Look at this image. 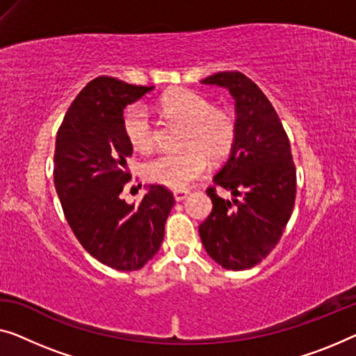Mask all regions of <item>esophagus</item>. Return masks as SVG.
I'll list each match as a JSON object with an SVG mask.
<instances>
[{"label": "esophagus", "mask_w": 356, "mask_h": 356, "mask_svg": "<svg viewBox=\"0 0 356 356\" xmlns=\"http://www.w3.org/2000/svg\"><path fill=\"white\" fill-rule=\"evenodd\" d=\"M188 190H176L174 192V198H176V201H184L188 196Z\"/></svg>", "instance_id": "34e87169"}]
</instances>
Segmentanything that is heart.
<instances>
[{"instance_id":"heart-1","label":"heart","mask_w":356,"mask_h":356,"mask_svg":"<svg viewBox=\"0 0 356 356\" xmlns=\"http://www.w3.org/2000/svg\"><path fill=\"white\" fill-rule=\"evenodd\" d=\"M160 110L168 120L187 126L185 150L163 153L147 163L145 174L152 182L172 190L187 188L203 176L208 158L220 161L235 144L236 123L225 110H217L204 95L179 89L160 100ZM124 132L131 145L139 152H150L156 144V127L144 105H134L124 115Z\"/></svg>"}]
</instances>
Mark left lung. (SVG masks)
I'll use <instances>...</instances> for the list:
<instances>
[{
  "label": "left lung",
  "mask_w": 356,
  "mask_h": 356,
  "mask_svg": "<svg viewBox=\"0 0 356 356\" xmlns=\"http://www.w3.org/2000/svg\"><path fill=\"white\" fill-rule=\"evenodd\" d=\"M201 83L229 89L236 116L235 144L214 176V184L233 198L208 188L212 211L200 225L201 243L220 267L246 270L272 252L293 214L296 168L289 139L273 105L246 75L220 72Z\"/></svg>",
  "instance_id": "8db88e82"
}]
</instances>
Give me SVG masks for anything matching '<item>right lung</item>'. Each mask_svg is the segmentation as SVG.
<instances>
[{
  "mask_svg": "<svg viewBox=\"0 0 356 356\" xmlns=\"http://www.w3.org/2000/svg\"><path fill=\"white\" fill-rule=\"evenodd\" d=\"M153 91L110 76L89 81L67 110L56 137L54 185L63 214L94 259L121 272L152 261L176 204L163 185H148L140 204L121 198L132 145L123 110Z\"/></svg>",
  "mask_w": 356,
  "mask_h": 356,
  "instance_id": "obj_1",
  "label": "right lung"
}]
</instances>
